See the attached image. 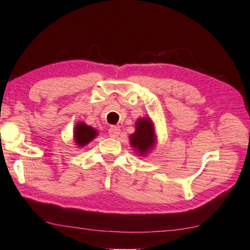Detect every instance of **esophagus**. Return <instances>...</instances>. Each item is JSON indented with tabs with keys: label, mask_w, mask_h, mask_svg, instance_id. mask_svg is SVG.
Returning <instances> with one entry per match:
<instances>
[{
	"label": "esophagus",
	"mask_w": 250,
	"mask_h": 250,
	"mask_svg": "<svg viewBox=\"0 0 250 250\" xmlns=\"http://www.w3.org/2000/svg\"><path fill=\"white\" fill-rule=\"evenodd\" d=\"M108 134L110 137H113V139H116V137H118V135L120 134V129L118 126L116 125H111L109 130H108Z\"/></svg>",
	"instance_id": "34e87169"
}]
</instances>
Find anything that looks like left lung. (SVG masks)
Listing matches in <instances>:
<instances>
[{
    "instance_id": "left-lung-1",
    "label": "left lung",
    "mask_w": 250,
    "mask_h": 250,
    "mask_svg": "<svg viewBox=\"0 0 250 250\" xmlns=\"http://www.w3.org/2000/svg\"><path fill=\"white\" fill-rule=\"evenodd\" d=\"M130 145L141 157H146L157 144L155 125L149 117L139 118L135 122V132L129 136Z\"/></svg>"
}]
</instances>
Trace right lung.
<instances>
[{"label": "right lung", "instance_id": "right-lung-1", "mask_svg": "<svg viewBox=\"0 0 250 250\" xmlns=\"http://www.w3.org/2000/svg\"><path fill=\"white\" fill-rule=\"evenodd\" d=\"M99 132L97 129L92 128L83 121L77 122L74 128V143L78 148L87 146L90 142L98 136Z\"/></svg>", "mask_w": 250, "mask_h": 250}]
</instances>
